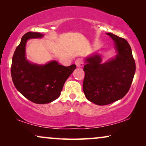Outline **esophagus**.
Listing matches in <instances>:
<instances>
[{
  "label": "esophagus",
  "mask_w": 146,
  "mask_h": 146,
  "mask_svg": "<svg viewBox=\"0 0 146 146\" xmlns=\"http://www.w3.org/2000/svg\"><path fill=\"white\" fill-rule=\"evenodd\" d=\"M75 64H76V65L77 67H78V68L82 67L84 66V61H83L82 58H77L75 61Z\"/></svg>",
  "instance_id": "obj_1"
}]
</instances>
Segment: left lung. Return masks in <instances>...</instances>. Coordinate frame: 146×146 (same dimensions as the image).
Here are the masks:
<instances>
[{
	"mask_svg": "<svg viewBox=\"0 0 146 146\" xmlns=\"http://www.w3.org/2000/svg\"><path fill=\"white\" fill-rule=\"evenodd\" d=\"M115 42L117 54L102 64L99 55L86 59L83 90L89 101L97 105L111 104L124 97L130 88L135 63L130 46L124 38L107 33Z\"/></svg>",
	"mask_w": 146,
	"mask_h": 146,
	"instance_id": "1",
	"label": "left lung"
}]
</instances>
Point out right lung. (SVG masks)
Segmentation results:
<instances>
[{
  "label": "right lung",
  "mask_w": 146,
  "mask_h": 146,
  "mask_svg": "<svg viewBox=\"0 0 146 146\" xmlns=\"http://www.w3.org/2000/svg\"><path fill=\"white\" fill-rule=\"evenodd\" d=\"M42 36L36 32L26 33L15 50L11 68L12 80L18 91L30 101L40 104L57 99L66 80L76 68L75 64L64 66L56 61L42 66L30 63L25 57L27 41Z\"/></svg>",
  "instance_id": "add662e5"
}]
</instances>
